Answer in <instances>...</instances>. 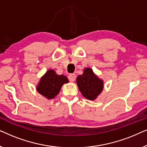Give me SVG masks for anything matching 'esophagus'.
<instances>
[{"mask_svg":"<svg viewBox=\"0 0 147 147\" xmlns=\"http://www.w3.org/2000/svg\"><path fill=\"white\" fill-rule=\"evenodd\" d=\"M76 76L75 74H70L69 76H68V79L71 82H74L76 80Z\"/></svg>","mask_w":147,"mask_h":147,"instance_id":"34e87169","label":"esophagus"}]
</instances>
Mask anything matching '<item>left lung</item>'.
I'll return each mask as SVG.
<instances>
[{
    "mask_svg": "<svg viewBox=\"0 0 147 147\" xmlns=\"http://www.w3.org/2000/svg\"><path fill=\"white\" fill-rule=\"evenodd\" d=\"M76 82L82 94L88 100H95L103 90V80L100 79L91 68H85L83 74L78 76Z\"/></svg>",
    "mask_w": 147,
    "mask_h": 147,
    "instance_id": "obj_1",
    "label": "left lung"
}]
</instances>
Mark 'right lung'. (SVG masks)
Listing matches in <instances>:
<instances>
[{
    "instance_id": "obj_1",
    "label": "right lung",
    "mask_w": 147,
    "mask_h": 147,
    "mask_svg": "<svg viewBox=\"0 0 147 147\" xmlns=\"http://www.w3.org/2000/svg\"><path fill=\"white\" fill-rule=\"evenodd\" d=\"M67 78L63 75H57L53 69H49L42 76L37 86L40 94L47 99H52L59 94L62 86L68 83Z\"/></svg>"
}]
</instances>
